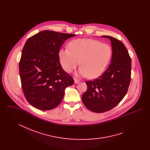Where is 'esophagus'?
<instances>
[{
    "label": "esophagus",
    "instance_id": "1",
    "mask_svg": "<svg viewBox=\"0 0 150 150\" xmlns=\"http://www.w3.org/2000/svg\"><path fill=\"white\" fill-rule=\"evenodd\" d=\"M79 82H80L79 80H78L76 79H74V83H75V84H78Z\"/></svg>",
    "mask_w": 150,
    "mask_h": 150
}]
</instances>
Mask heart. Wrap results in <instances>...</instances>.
I'll list each match as a JSON object with an SVG mask.
<instances>
[{
	"instance_id": "b5f03b06",
	"label": "heart",
	"mask_w": 150,
	"mask_h": 150,
	"mask_svg": "<svg viewBox=\"0 0 150 150\" xmlns=\"http://www.w3.org/2000/svg\"><path fill=\"white\" fill-rule=\"evenodd\" d=\"M112 54L109 45L91 39L72 40L69 48L61 49L58 56L64 71L70 73L80 62L78 75L94 79L99 76L107 67Z\"/></svg>"
}]
</instances>
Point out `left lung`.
Segmentation results:
<instances>
[{
	"mask_svg": "<svg viewBox=\"0 0 150 150\" xmlns=\"http://www.w3.org/2000/svg\"><path fill=\"white\" fill-rule=\"evenodd\" d=\"M112 54L111 64L101 76L87 81V90L81 97L86 107L94 112L102 113L118 105L127 93L131 79V59L125 46L110 36Z\"/></svg>",
	"mask_w": 150,
	"mask_h": 150,
	"instance_id": "1",
	"label": "left lung"
}]
</instances>
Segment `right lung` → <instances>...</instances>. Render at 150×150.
<instances>
[{
	"instance_id": "obj_1",
	"label": "right lung",
	"mask_w": 150,
	"mask_h": 150,
	"mask_svg": "<svg viewBox=\"0 0 150 150\" xmlns=\"http://www.w3.org/2000/svg\"><path fill=\"white\" fill-rule=\"evenodd\" d=\"M75 35L44 30L26 42L19 70L23 92L33 106L44 111L57 107L66 88L74 84L62 69L58 53L63 43Z\"/></svg>"
}]
</instances>
